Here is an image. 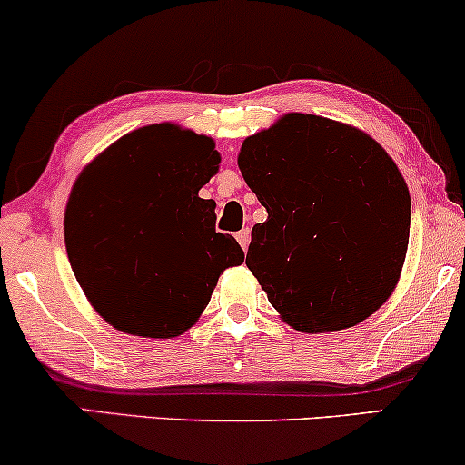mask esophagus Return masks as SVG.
<instances>
[{
    "instance_id": "34e87169",
    "label": "esophagus",
    "mask_w": 465,
    "mask_h": 465,
    "mask_svg": "<svg viewBox=\"0 0 465 465\" xmlns=\"http://www.w3.org/2000/svg\"><path fill=\"white\" fill-rule=\"evenodd\" d=\"M236 240L240 242V247L247 251L249 249V242H251V232H249V229H242V232H238L236 233Z\"/></svg>"
}]
</instances>
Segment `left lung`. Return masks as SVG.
Instances as JSON below:
<instances>
[{"label":"left lung","mask_w":465,"mask_h":465,"mask_svg":"<svg viewBox=\"0 0 465 465\" xmlns=\"http://www.w3.org/2000/svg\"><path fill=\"white\" fill-rule=\"evenodd\" d=\"M238 168L264 223L251 229L249 271L300 332H336L389 300L409 247L411 196L370 135L288 114L242 142Z\"/></svg>","instance_id":"obj_1"}]
</instances>
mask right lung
<instances>
[{"label": "right lung", "instance_id": "add662e5", "mask_svg": "<svg viewBox=\"0 0 465 465\" xmlns=\"http://www.w3.org/2000/svg\"><path fill=\"white\" fill-rule=\"evenodd\" d=\"M218 163L212 137L153 124L80 173L65 210L67 255L106 323L179 336L205 311L223 271L244 262L236 238L216 232V203L199 196Z\"/></svg>", "mask_w": 465, "mask_h": 465}]
</instances>
